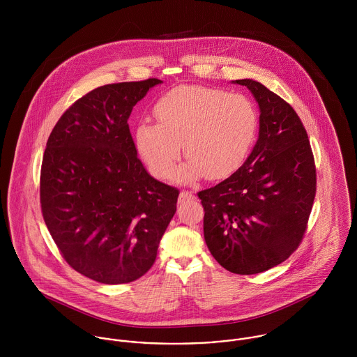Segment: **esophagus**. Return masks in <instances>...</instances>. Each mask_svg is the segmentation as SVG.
I'll list each match as a JSON object with an SVG mask.
<instances>
[{
  "label": "esophagus",
  "instance_id": "esophagus-1",
  "mask_svg": "<svg viewBox=\"0 0 357 357\" xmlns=\"http://www.w3.org/2000/svg\"><path fill=\"white\" fill-rule=\"evenodd\" d=\"M194 199V194L190 191H181L180 197H178V202H184V201H191Z\"/></svg>",
  "mask_w": 357,
  "mask_h": 357
}]
</instances>
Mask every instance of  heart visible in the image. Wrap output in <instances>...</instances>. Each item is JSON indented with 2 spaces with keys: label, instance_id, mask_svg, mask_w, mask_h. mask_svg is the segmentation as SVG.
<instances>
[{
  "label": "heart",
  "instance_id": "obj_1",
  "mask_svg": "<svg viewBox=\"0 0 357 357\" xmlns=\"http://www.w3.org/2000/svg\"><path fill=\"white\" fill-rule=\"evenodd\" d=\"M153 114L158 123H139L135 137L158 178L173 173L181 144L190 160L178 170V180L229 177L246 160L258 129L257 109L246 96L197 85L169 91L155 102Z\"/></svg>",
  "mask_w": 357,
  "mask_h": 357
}]
</instances>
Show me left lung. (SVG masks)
Listing matches in <instances>:
<instances>
[{"instance_id": "obj_1", "label": "left lung", "mask_w": 357, "mask_h": 357, "mask_svg": "<svg viewBox=\"0 0 357 357\" xmlns=\"http://www.w3.org/2000/svg\"><path fill=\"white\" fill-rule=\"evenodd\" d=\"M235 82L258 102V140L234 174L198 197L211 255L232 273L255 275L301 245L316 195V166L294 108L257 81Z\"/></svg>"}]
</instances>
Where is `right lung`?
Listing matches in <instances>:
<instances>
[{
    "mask_svg": "<svg viewBox=\"0 0 357 357\" xmlns=\"http://www.w3.org/2000/svg\"><path fill=\"white\" fill-rule=\"evenodd\" d=\"M160 79L99 86L60 116L40 177L44 221L60 255L105 284L150 271L176 213L178 190L151 177L137 158L128 119Z\"/></svg>",
    "mask_w": 357,
    "mask_h": 357,
    "instance_id": "obj_1",
    "label": "right lung"
}]
</instances>
